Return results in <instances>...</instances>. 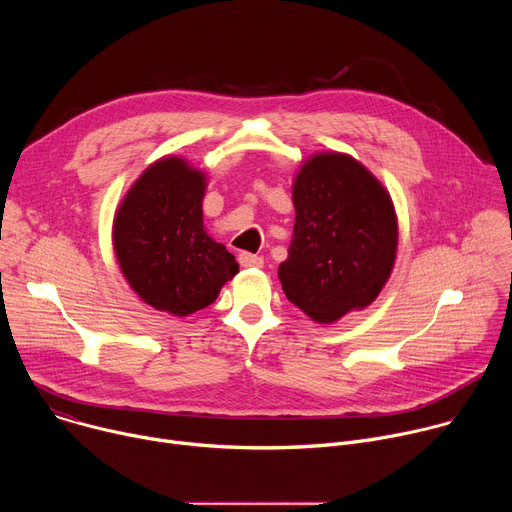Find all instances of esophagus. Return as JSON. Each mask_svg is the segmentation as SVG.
<instances>
[{"label": "esophagus", "instance_id": "1", "mask_svg": "<svg viewBox=\"0 0 512 512\" xmlns=\"http://www.w3.org/2000/svg\"><path fill=\"white\" fill-rule=\"evenodd\" d=\"M239 263H241V267H263V259L253 253H241Z\"/></svg>", "mask_w": 512, "mask_h": 512}]
</instances>
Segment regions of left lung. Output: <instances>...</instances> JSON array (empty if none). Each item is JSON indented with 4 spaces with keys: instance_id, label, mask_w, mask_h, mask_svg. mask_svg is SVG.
<instances>
[{
    "instance_id": "obj_1",
    "label": "left lung",
    "mask_w": 512,
    "mask_h": 512,
    "mask_svg": "<svg viewBox=\"0 0 512 512\" xmlns=\"http://www.w3.org/2000/svg\"><path fill=\"white\" fill-rule=\"evenodd\" d=\"M296 225L279 265L287 300L320 324L375 302L397 255L389 192L346 154H316L294 182Z\"/></svg>"
}]
</instances>
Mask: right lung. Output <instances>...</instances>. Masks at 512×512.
<instances>
[{"instance_id":"add662e5","label":"right lung","mask_w":512,"mask_h":512,"mask_svg":"<svg viewBox=\"0 0 512 512\" xmlns=\"http://www.w3.org/2000/svg\"><path fill=\"white\" fill-rule=\"evenodd\" d=\"M206 176L170 156L145 170L113 221V247L127 283L152 308L188 316L210 306L239 271L235 255L202 225Z\"/></svg>"}]
</instances>
